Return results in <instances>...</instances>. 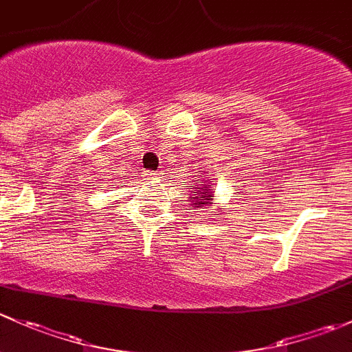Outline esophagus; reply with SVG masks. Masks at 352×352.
<instances>
[{
  "label": "esophagus",
  "instance_id": "esophagus-1",
  "mask_svg": "<svg viewBox=\"0 0 352 352\" xmlns=\"http://www.w3.org/2000/svg\"><path fill=\"white\" fill-rule=\"evenodd\" d=\"M162 173H154V171H146L144 173V177L146 179H155V177H161Z\"/></svg>",
  "mask_w": 352,
  "mask_h": 352
}]
</instances>
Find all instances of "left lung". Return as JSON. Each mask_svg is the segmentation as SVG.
<instances>
[{
    "instance_id": "obj_1",
    "label": "left lung",
    "mask_w": 352,
    "mask_h": 352,
    "mask_svg": "<svg viewBox=\"0 0 352 352\" xmlns=\"http://www.w3.org/2000/svg\"><path fill=\"white\" fill-rule=\"evenodd\" d=\"M200 173V175H198V179L197 177H195L193 181H197V183H195V188H193V193L190 195V198L191 200H188L190 201V206L193 210H201V208H206L208 210V213L210 215H215L217 212H219V208H217V212H212L213 210V200H215V198H213V191H212V186L213 184L210 183L208 179H206L205 176V173L203 171H198ZM208 176V175H206Z\"/></svg>"
}]
</instances>
